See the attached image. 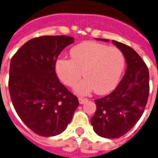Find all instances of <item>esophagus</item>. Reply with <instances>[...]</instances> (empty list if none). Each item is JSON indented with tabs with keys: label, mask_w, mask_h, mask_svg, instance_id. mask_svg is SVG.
Listing matches in <instances>:
<instances>
[{
	"label": "esophagus",
	"mask_w": 158,
	"mask_h": 158,
	"mask_svg": "<svg viewBox=\"0 0 158 158\" xmlns=\"http://www.w3.org/2000/svg\"><path fill=\"white\" fill-rule=\"evenodd\" d=\"M79 104H84L85 102L87 101V98H79Z\"/></svg>",
	"instance_id": "esophagus-1"
}]
</instances>
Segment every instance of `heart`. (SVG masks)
I'll use <instances>...</instances> for the list:
<instances>
[{"mask_svg": "<svg viewBox=\"0 0 158 158\" xmlns=\"http://www.w3.org/2000/svg\"><path fill=\"white\" fill-rule=\"evenodd\" d=\"M70 53L72 60L60 58L55 64L57 75L65 85L73 86L84 74L85 79L75 87L79 94L93 90L105 94L116 87L124 67V56L118 48L87 41L75 46Z\"/></svg>", "mask_w": 158, "mask_h": 158, "instance_id": "b5f03b06", "label": "heart"}]
</instances>
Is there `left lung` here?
Masks as SVG:
<instances>
[{
    "label": "left lung",
    "mask_w": 158,
    "mask_h": 158,
    "mask_svg": "<svg viewBox=\"0 0 158 158\" xmlns=\"http://www.w3.org/2000/svg\"><path fill=\"white\" fill-rule=\"evenodd\" d=\"M112 43L123 52L127 67L115 90L95 100L97 110L91 124L98 136L106 138H120L132 128L144 110L150 91L149 70L142 58L127 45Z\"/></svg>",
    "instance_id": "8db88e82"
}]
</instances>
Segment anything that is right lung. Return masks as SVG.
I'll return each instance as SVG.
<instances>
[{"instance_id":"right-lung-1","label":"right lung","mask_w":158,"mask_h":158,"mask_svg":"<svg viewBox=\"0 0 158 158\" xmlns=\"http://www.w3.org/2000/svg\"><path fill=\"white\" fill-rule=\"evenodd\" d=\"M74 42L65 35L32 39L10 61L8 89L14 107L23 123L42 137L62 133L70 124L79 100L60 82L57 58Z\"/></svg>"}]
</instances>
